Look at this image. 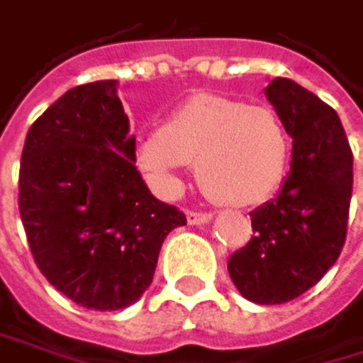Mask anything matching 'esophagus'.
I'll return each mask as SVG.
<instances>
[{"label":"esophagus","mask_w":363,"mask_h":363,"mask_svg":"<svg viewBox=\"0 0 363 363\" xmlns=\"http://www.w3.org/2000/svg\"><path fill=\"white\" fill-rule=\"evenodd\" d=\"M213 220L211 213H196V211H187V222L191 226H200V224H208Z\"/></svg>","instance_id":"esophagus-1"}]
</instances>
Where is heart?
I'll list each match as a JSON object with an SVG mask.
<instances>
[{
    "label": "heart",
    "instance_id": "1",
    "mask_svg": "<svg viewBox=\"0 0 363 363\" xmlns=\"http://www.w3.org/2000/svg\"><path fill=\"white\" fill-rule=\"evenodd\" d=\"M289 139L279 117L263 106L218 95H196L139 143L137 161L163 194L180 189L178 172L196 163L208 198L228 206L270 198L285 176Z\"/></svg>",
    "mask_w": 363,
    "mask_h": 363
}]
</instances>
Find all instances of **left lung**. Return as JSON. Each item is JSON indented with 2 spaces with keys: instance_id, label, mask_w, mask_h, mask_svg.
Returning a JSON list of instances; mask_svg holds the SVG:
<instances>
[{
  "instance_id": "left-lung-1",
  "label": "left lung",
  "mask_w": 363,
  "mask_h": 363,
  "mask_svg": "<svg viewBox=\"0 0 363 363\" xmlns=\"http://www.w3.org/2000/svg\"><path fill=\"white\" fill-rule=\"evenodd\" d=\"M291 137L289 174L274 200L250 213L255 237L228 259L240 294L257 305L298 298L337 261L353 191V152L337 113L287 78L266 86Z\"/></svg>"
}]
</instances>
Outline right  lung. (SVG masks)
Here are the masks:
<instances>
[{
	"instance_id": "right-lung-1",
	"label": "right lung",
	"mask_w": 363,
	"mask_h": 363,
	"mask_svg": "<svg viewBox=\"0 0 363 363\" xmlns=\"http://www.w3.org/2000/svg\"><path fill=\"white\" fill-rule=\"evenodd\" d=\"M117 80L69 89L28 130L19 211L43 277L74 303L117 311L150 287L165 237L185 226L135 167Z\"/></svg>"
}]
</instances>
